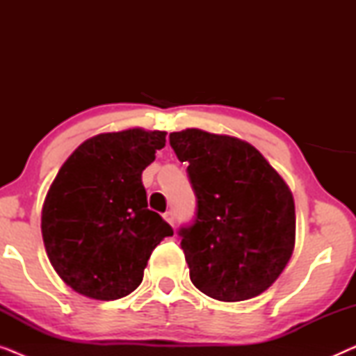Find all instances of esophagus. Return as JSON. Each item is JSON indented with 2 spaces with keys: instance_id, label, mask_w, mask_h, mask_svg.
<instances>
[{
  "instance_id": "esophagus-1",
  "label": "esophagus",
  "mask_w": 356,
  "mask_h": 356,
  "mask_svg": "<svg viewBox=\"0 0 356 356\" xmlns=\"http://www.w3.org/2000/svg\"><path fill=\"white\" fill-rule=\"evenodd\" d=\"M163 218H165V222L170 223V225H172V227H175V216H173L172 211L165 212V213H163Z\"/></svg>"
}]
</instances>
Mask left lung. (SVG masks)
Wrapping results in <instances>:
<instances>
[{
	"mask_svg": "<svg viewBox=\"0 0 356 356\" xmlns=\"http://www.w3.org/2000/svg\"><path fill=\"white\" fill-rule=\"evenodd\" d=\"M197 199L193 227L181 228L189 279L213 300L235 303L266 291L295 248L289 184L246 140L197 128L170 133Z\"/></svg>",
	"mask_w": 356,
	"mask_h": 356,
	"instance_id": "obj_1",
	"label": "left lung"
}]
</instances>
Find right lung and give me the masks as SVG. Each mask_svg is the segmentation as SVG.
<instances>
[{"label": "right lung", "instance_id": "1", "mask_svg": "<svg viewBox=\"0 0 356 356\" xmlns=\"http://www.w3.org/2000/svg\"><path fill=\"white\" fill-rule=\"evenodd\" d=\"M165 131L102 133L72 152L48 189L42 236L53 269L92 300L123 298L140 285L155 246L173 230L147 209L144 168Z\"/></svg>", "mask_w": 356, "mask_h": 356}]
</instances>
